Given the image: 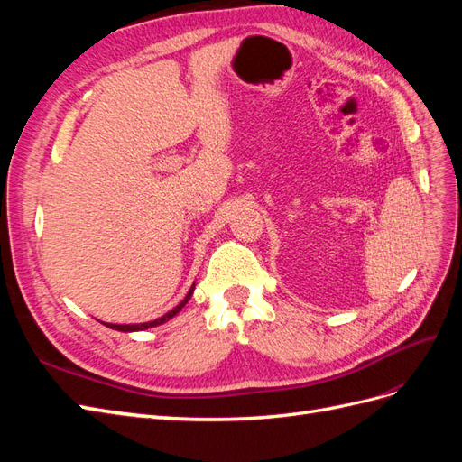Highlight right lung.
I'll use <instances>...</instances> for the list:
<instances>
[{"label":"right lung","mask_w":462,"mask_h":462,"mask_svg":"<svg viewBox=\"0 0 462 462\" xmlns=\"http://www.w3.org/2000/svg\"><path fill=\"white\" fill-rule=\"evenodd\" d=\"M192 292H194V283H192V287H190V291L187 292V297L180 300L173 310H170L167 314H163L162 318H158V319H152V321H144V324H102L104 326H107V328H111V329H117V331H125V333H131V331H143V329H150V328H156V326H162V324H165L167 319H171L175 314H179L180 312V309H183V306L190 300V297H192Z\"/></svg>","instance_id":"1"}]
</instances>
